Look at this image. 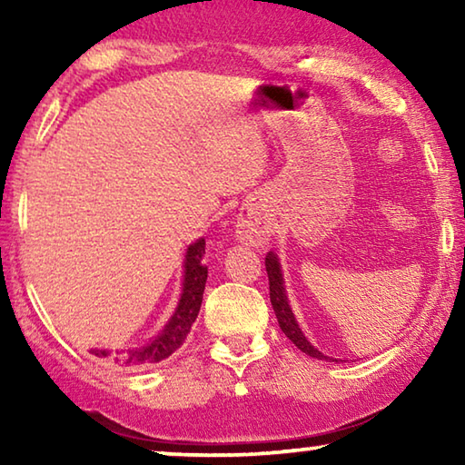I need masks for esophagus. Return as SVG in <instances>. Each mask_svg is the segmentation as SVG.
<instances>
[{"label":"esophagus","mask_w":465,"mask_h":465,"mask_svg":"<svg viewBox=\"0 0 465 465\" xmlns=\"http://www.w3.org/2000/svg\"><path fill=\"white\" fill-rule=\"evenodd\" d=\"M235 235H238V240L242 243H246V246L261 248L266 242H269L271 232H269V227L262 223V219L254 213V211L243 209L238 217V225H235Z\"/></svg>","instance_id":"obj_1"}]
</instances>
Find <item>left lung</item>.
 <instances>
[{
    "mask_svg": "<svg viewBox=\"0 0 465 465\" xmlns=\"http://www.w3.org/2000/svg\"><path fill=\"white\" fill-rule=\"evenodd\" d=\"M264 264H266V272H269L271 303H272L274 316H277L282 332H285L289 341L293 342L299 351L305 352V355H310L313 359H330L326 355H322L316 346H313L308 341V338H305V334L302 332V328H299V324H297V320L293 316V310H291V305H289V297H287V291H285V281H282L279 256L274 254V252H269V254H266ZM332 361H336V359H332Z\"/></svg>",
    "mask_w": 465,
    "mask_h": 465,
    "instance_id": "left-lung-1",
    "label": "left lung"
}]
</instances>
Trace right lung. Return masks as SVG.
Returning <instances> with one entry per match:
<instances>
[{
    "label": "right lung",
    "mask_w": 465,
    "mask_h": 465,
    "mask_svg": "<svg viewBox=\"0 0 465 465\" xmlns=\"http://www.w3.org/2000/svg\"><path fill=\"white\" fill-rule=\"evenodd\" d=\"M204 238H199L186 248L184 256V274H183V293H180L178 305L172 313L168 324L163 326L153 338L145 344L131 346V349L110 351V349H90L92 355L98 359H110L129 369H141L155 363H162L172 352H176L184 344L191 326L199 316L203 303V291L207 282V266L203 264Z\"/></svg>",
    "instance_id": "add662e5"
}]
</instances>
